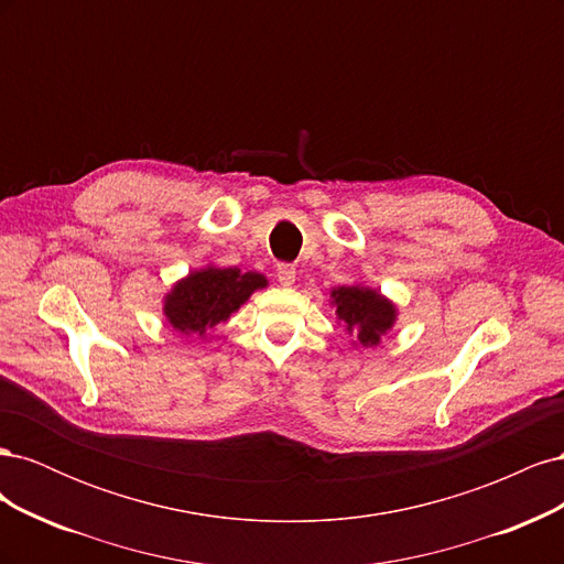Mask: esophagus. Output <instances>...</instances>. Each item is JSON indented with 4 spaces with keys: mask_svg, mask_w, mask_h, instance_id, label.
<instances>
[{
    "mask_svg": "<svg viewBox=\"0 0 564 564\" xmlns=\"http://www.w3.org/2000/svg\"><path fill=\"white\" fill-rule=\"evenodd\" d=\"M275 275H278L282 286H292L296 282V268L289 265V263H280L278 270H275Z\"/></svg>",
    "mask_w": 564,
    "mask_h": 564,
    "instance_id": "1",
    "label": "esophagus"
}]
</instances>
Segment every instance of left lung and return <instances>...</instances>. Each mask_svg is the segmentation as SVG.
Returning <instances> with one entry per match:
<instances>
[{
	"instance_id": "8db88e82",
	"label": "left lung",
	"mask_w": 564,
	"mask_h": 564,
	"mask_svg": "<svg viewBox=\"0 0 564 564\" xmlns=\"http://www.w3.org/2000/svg\"><path fill=\"white\" fill-rule=\"evenodd\" d=\"M332 305L346 332L355 334L360 346H379L381 336L395 324L398 311L377 289L362 284L332 289Z\"/></svg>"
}]
</instances>
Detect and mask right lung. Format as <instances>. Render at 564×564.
Wrapping results in <instances>:
<instances>
[{"mask_svg":"<svg viewBox=\"0 0 564 564\" xmlns=\"http://www.w3.org/2000/svg\"><path fill=\"white\" fill-rule=\"evenodd\" d=\"M268 286L261 272H242L240 268L207 265L193 270L164 296V317L185 336H204L218 322H226L256 289Z\"/></svg>","mask_w":564,"mask_h":564,"instance_id":"add662e5","label":"right lung"}]
</instances>
